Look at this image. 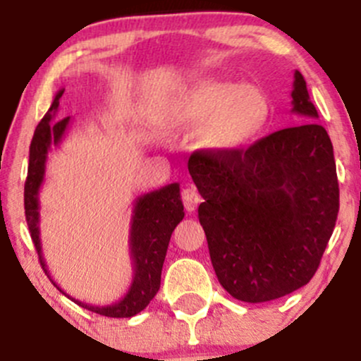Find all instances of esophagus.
<instances>
[{"label": "esophagus", "mask_w": 361, "mask_h": 361, "mask_svg": "<svg viewBox=\"0 0 361 361\" xmlns=\"http://www.w3.org/2000/svg\"><path fill=\"white\" fill-rule=\"evenodd\" d=\"M181 199H183V206L188 213H194V211L197 209L199 202H201V195H199L197 188H195L194 185H188L187 188H183Z\"/></svg>", "instance_id": "obj_1"}]
</instances>
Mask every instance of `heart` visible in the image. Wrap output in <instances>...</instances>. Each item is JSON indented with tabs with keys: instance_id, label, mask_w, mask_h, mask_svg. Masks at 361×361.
Here are the masks:
<instances>
[{
	"instance_id": "heart-1",
	"label": "heart",
	"mask_w": 361,
	"mask_h": 361,
	"mask_svg": "<svg viewBox=\"0 0 361 361\" xmlns=\"http://www.w3.org/2000/svg\"><path fill=\"white\" fill-rule=\"evenodd\" d=\"M269 111L271 104L260 87L214 80L181 96L167 113L166 127L180 133L204 126L201 140L207 148L232 152L257 136Z\"/></svg>"
}]
</instances>
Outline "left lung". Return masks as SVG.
I'll list each match as a JSON object with an SVG mask.
<instances>
[{
  "label": "left lung",
  "mask_w": 361,
  "mask_h": 361,
  "mask_svg": "<svg viewBox=\"0 0 361 361\" xmlns=\"http://www.w3.org/2000/svg\"><path fill=\"white\" fill-rule=\"evenodd\" d=\"M292 113L305 120L246 150L195 152L188 171L202 195L199 221L220 285L243 302H269L311 281L338 213L334 147L293 75Z\"/></svg>",
  "instance_id": "obj_1"
}]
</instances>
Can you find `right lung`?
<instances>
[{
    "label": "right lung",
    "mask_w": 361,
    "mask_h": 361,
    "mask_svg": "<svg viewBox=\"0 0 361 361\" xmlns=\"http://www.w3.org/2000/svg\"><path fill=\"white\" fill-rule=\"evenodd\" d=\"M64 89L54 97L49 111L38 123L32 136L31 148H29V167L27 180L24 187V209L25 220H27L31 239L35 248L38 251L39 264H42L45 274L50 278L47 269L45 258L42 251V239H39V188L45 180L47 157L52 147H59L69 127V116L54 122L57 110H59V99ZM185 211L180 195V183H171L159 190L148 192L140 195L134 201L133 218H130L129 231V253L133 260V281L129 290L120 300L110 305H90L69 297L64 290L59 288L56 281H50L57 286L68 298L75 300L82 307L97 314L108 316V318H130L143 311L152 298L155 297L160 288V274H162L164 258H166L169 239L176 225L183 220Z\"/></svg>",
    "instance_id": "obj_1"
}]
</instances>
